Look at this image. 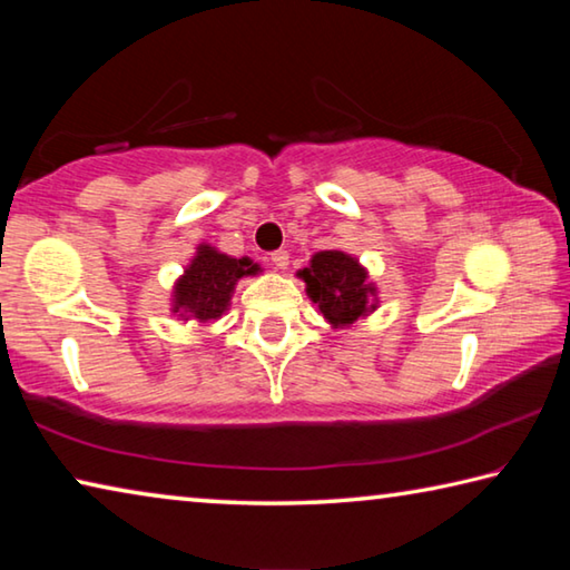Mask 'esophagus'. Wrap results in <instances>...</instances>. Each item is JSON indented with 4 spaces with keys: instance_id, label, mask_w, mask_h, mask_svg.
Segmentation results:
<instances>
[{
    "instance_id": "obj_1",
    "label": "esophagus",
    "mask_w": 570,
    "mask_h": 570,
    "mask_svg": "<svg viewBox=\"0 0 570 570\" xmlns=\"http://www.w3.org/2000/svg\"><path fill=\"white\" fill-rule=\"evenodd\" d=\"M272 262H274V266H276V268H286V266H288V250H284V248L274 250V254H272Z\"/></svg>"
}]
</instances>
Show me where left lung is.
Listing matches in <instances>:
<instances>
[{"instance_id": "left-lung-1", "label": "left lung", "mask_w": 570, "mask_h": 570, "mask_svg": "<svg viewBox=\"0 0 570 570\" xmlns=\"http://www.w3.org/2000/svg\"><path fill=\"white\" fill-rule=\"evenodd\" d=\"M298 276L306 282V294L334 326L354 324L366 312H374L370 304L374 286L366 284V272L356 258L342 250H322Z\"/></svg>"}]
</instances>
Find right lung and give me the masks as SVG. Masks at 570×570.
Instances as JSON below:
<instances>
[{
  "instance_id": "add662e5",
  "label": "right lung",
  "mask_w": 570,
  "mask_h": 570,
  "mask_svg": "<svg viewBox=\"0 0 570 570\" xmlns=\"http://www.w3.org/2000/svg\"><path fill=\"white\" fill-rule=\"evenodd\" d=\"M256 272L258 266L250 258H230L210 246H198L196 258L173 292V312L196 316L200 322L218 320L228 308L238 278Z\"/></svg>"
}]
</instances>
